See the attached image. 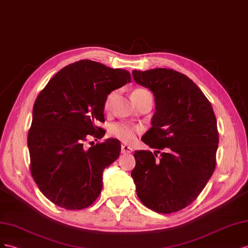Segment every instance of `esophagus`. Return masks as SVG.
I'll list each match as a JSON object with an SVG mask.
<instances>
[{
    "label": "esophagus",
    "mask_w": 248,
    "mask_h": 248,
    "mask_svg": "<svg viewBox=\"0 0 248 248\" xmlns=\"http://www.w3.org/2000/svg\"><path fill=\"white\" fill-rule=\"evenodd\" d=\"M132 152H133V150L130 146H128L126 144H122V154H124V155L131 154Z\"/></svg>",
    "instance_id": "obj_1"
}]
</instances>
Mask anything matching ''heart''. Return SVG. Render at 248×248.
<instances>
[{"label":"heart","instance_id":"b5f03b06","mask_svg":"<svg viewBox=\"0 0 248 248\" xmlns=\"http://www.w3.org/2000/svg\"><path fill=\"white\" fill-rule=\"evenodd\" d=\"M146 91L147 90L142 88L134 89L132 91V97L134 98L136 95L146 93ZM115 94H116V91H112V93H110L107 95L105 101V108H109V106L113 100V97L115 96ZM137 132H138V129L136 126L128 124H112L109 129V133L112 137L117 138L119 140L124 141V143H129V144L133 143L134 141H135Z\"/></svg>","mask_w":248,"mask_h":248}]
</instances>
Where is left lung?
I'll return each mask as SVG.
<instances>
[{
	"label": "left lung",
	"mask_w": 248,
	"mask_h": 248,
	"mask_svg": "<svg viewBox=\"0 0 248 248\" xmlns=\"http://www.w3.org/2000/svg\"><path fill=\"white\" fill-rule=\"evenodd\" d=\"M152 90L155 112L142 141L154 148L136 151L131 173L145 207L170 214L194 202L216 166L217 122L202 91L187 76L169 68L133 70Z\"/></svg>",
	"instance_id": "left-lung-1"
}]
</instances>
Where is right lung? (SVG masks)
Returning <instances> with one entry per match:
<instances>
[{"mask_svg": "<svg viewBox=\"0 0 248 248\" xmlns=\"http://www.w3.org/2000/svg\"><path fill=\"white\" fill-rule=\"evenodd\" d=\"M130 82L128 70L80 60L59 70L38 94L28 133L31 174L57 206L82 210L100 196L104 169L122 146L114 138L90 147L86 142L104 137L97 124L105 122L106 97Z\"/></svg>", "mask_w": 248, "mask_h": 248, "instance_id": "1", "label": "right lung"}]
</instances>
